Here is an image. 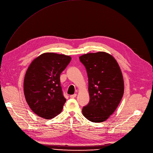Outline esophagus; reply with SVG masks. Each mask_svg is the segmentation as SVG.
<instances>
[{"mask_svg": "<svg viewBox=\"0 0 153 153\" xmlns=\"http://www.w3.org/2000/svg\"><path fill=\"white\" fill-rule=\"evenodd\" d=\"M76 96H77V94H74V95H71L70 96V98H75Z\"/></svg>", "mask_w": 153, "mask_h": 153, "instance_id": "obj_1", "label": "esophagus"}]
</instances>
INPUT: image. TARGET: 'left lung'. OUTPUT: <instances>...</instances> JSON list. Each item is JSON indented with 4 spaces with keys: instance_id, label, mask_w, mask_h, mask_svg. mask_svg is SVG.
Returning a JSON list of instances; mask_svg holds the SVG:
<instances>
[{
    "instance_id": "obj_1",
    "label": "left lung",
    "mask_w": 153,
    "mask_h": 153,
    "mask_svg": "<svg viewBox=\"0 0 153 153\" xmlns=\"http://www.w3.org/2000/svg\"><path fill=\"white\" fill-rule=\"evenodd\" d=\"M79 59L87 71L90 96L82 114L93 123L104 122L115 111L123 97V74L114 57L103 52L85 54Z\"/></svg>"
}]
</instances>
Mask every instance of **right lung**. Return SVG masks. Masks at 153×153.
<instances>
[{"instance_id":"obj_1","label":"right lung","mask_w":153,"mask_h":153,"mask_svg":"<svg viewBox=\"0 0 153 153\" xmlns=\"http://www.w3.org/2000/svg\"><path fill=\"white\" fill-rule=\"evenodd\" d=\"M71 59L69 56L45 53L34 59L27 68L24 79L25 96L37 116L50 119L62 112L66 100L59 77Z\"/></svg>"}]
</instances>
